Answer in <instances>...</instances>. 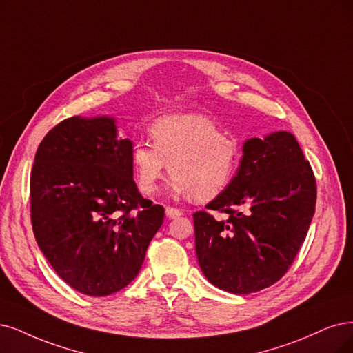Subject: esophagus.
Masks as SVG:
<instances>
[{"instance_id": "obj_1", "label": "esophagus", "mask_w": 353, "mask_h": 353, "mask_svg": "<svg viewBox=\"0 0 353 353\" xmlns=\"http://www.w3.org/2000/svg\"><path fill=\"white\" fill-rule=\"evenodd\" d=\"M181 214V210H179V208H173V206H167L165 208V215L170 218V219H174V218H179Z\"/></svg>"}]
</instances>
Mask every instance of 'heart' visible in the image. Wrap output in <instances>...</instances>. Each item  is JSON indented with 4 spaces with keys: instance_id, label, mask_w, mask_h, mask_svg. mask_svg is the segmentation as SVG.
I'll return each mask as SVG.
<instances>
[{
    "instance_id": "obj_1",
    "label": "heart",
    "mask_w": 353,
    "mask_h": 353,
    "mask_svg": "<svg viewBox=\"0 0 353 353\" xmlns=\"http://www.w3.org/2000/svg\"><path fill=\"white\" fill-rule=\"evenodd\" d=\"M150 142L137 141L130 150L139 190L152 194L168 172L172 190L196 202H208L223 193L236 176L240 142L219 132L203 114H168L150 125Z\"/></svg>"
}]
</instances>
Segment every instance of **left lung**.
<instances>
[{
	"label": "left lung",
	"instance_id": "8db88e82",
	"mask_svg": "<svg viewBox=\"0 0 353 353\" xmlns=\"http://www.w3.org/2000/svg\"><path fill=\"white\" fill-rule=\"evenodd\" d=\"M228 188L193 214L194 244L206 279L232 294L278 282L292 266L316 211L314 172L290 132L244 143ZM212 212L225 213L224 220Z\"/></svg>",
	"mask_w": 353,
	"mask_h": 353
}]
</instances>
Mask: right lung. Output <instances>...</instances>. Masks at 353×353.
I'll use <instances>...</instances> for the list:
<instances>
[{
    "label": "right lung",
    "instance_id": "right-lung-1",
    "mask_svg": "<svg viewBox=\"0 0 353 353\" xmlns=\"http://www.w3.org/2000/svg\"><path fill=\"white\" fill-rule=\"evenodd\" d=\"M132 142L112 117H68L39 145L30 173V219L50 266L71 288L106 296L135 279L163 224L130 164Z\"/></svg>",
    "mask_w": 353,
    "mask_h": 353
}]
</instances>
